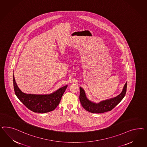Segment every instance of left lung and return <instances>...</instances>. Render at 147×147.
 <instances>
[{"label":"left lung","instance_id":"obj_1","mask_svg":"<svg viewBox=\"0 0 147 147\" xmlns=\"http://www.w3.org/2000/svg\"><path fill=\"white\" fill-rule=\"evenodd\" d=\"M127 82L125 83L122 93L116 98H111L105 101H101L98 103H95L90 101L86 96L85 91L81 87H80V103L82 106L87 111L92 113H103L105 112L111 111L124 98L127 91Z\"/></svg>","mask_w":147,"mask_h":147}]
</instances>
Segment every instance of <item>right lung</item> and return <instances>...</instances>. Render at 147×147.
<instances>
[{"label":"right lung","mask_w":147,"mask_h":147,"mask_svg":"<svg viewBox=\"0 0 147 147\" xmlns=\"http://www.w3.org/2000/svg\"><path fill=\"white\" fill-rule=\"evenodd\" d=\"M14 92L19 100L31 111L45 113L52 111L58 106L67 86H65L49 95L27 94L18 88L13 75Z\"/></svg>","instance_id":"right-lung-1"}]
</instances>
